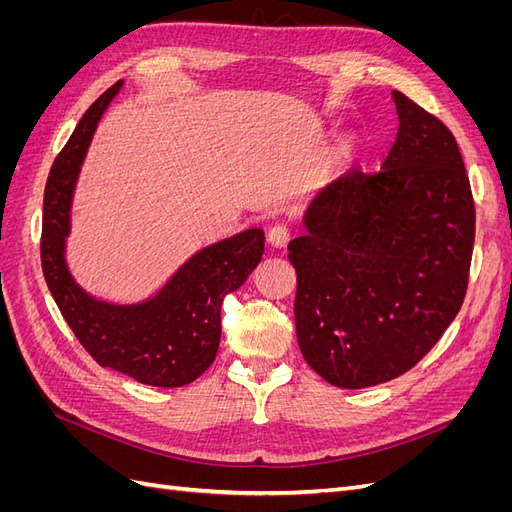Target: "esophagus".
Listing matches in <instances>:
<instances>
[{"instance_id":"esophagus-1","label":"esophagus","mask_w":512,"mask_h":512,"mask_svg":"<svg viewBox=\"0 0 512 512\" xmlns=\"http://www.w3.org/2000/svg\"><path fill=\"white\" fill-rule=\"evenodd\" d=\"M267 241L273 247H286V243L290 241V228L286 224H275L269 228L267 232Z\"/></svg>"}]
</instances>
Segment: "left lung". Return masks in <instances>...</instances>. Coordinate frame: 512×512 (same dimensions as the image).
I'll use <instances>...</instances> for the list:
<instances>
[{"mask_svg": "<svg viewBox=\"0 0 512 512\" xmlns=\"http://www.w3.org/2000/svg\"><path fill=\"white\" fill-rule=\"evenodd\" d=\"M393 100L399 128L382 166L331 181L288 243L301 354L342 389L412 369L470 280L476 209L455 136L401 91Z\"/></svg>", "mask_w": 512, "mask_h": 512, "instance_id": "left-lung-1", "label": "left lung"}]
</instances>
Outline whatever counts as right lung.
<instances>
[{
    "label": "right lung",
    "mask_w": 512,
    "mask_h": 512,
    "mask_svg": "<svg viewBox=\"0 0 512 512\" xmlns=\"http://www.w3.org/2000/svg\"><path fill=\"white\" fill-rule=\"evenodd\" d=\"M119 89L121 81L87 108L51 166L44 188L42 273L61 316L98 365L136 382L175 389L194 382L213 363L222 333V301L258 267L265 232L250 228L205 247L145 303H104L76 286L64 260L72 190L91 136Z\"/></svg>",
    "instance_id": "1"
}]
</instances>
